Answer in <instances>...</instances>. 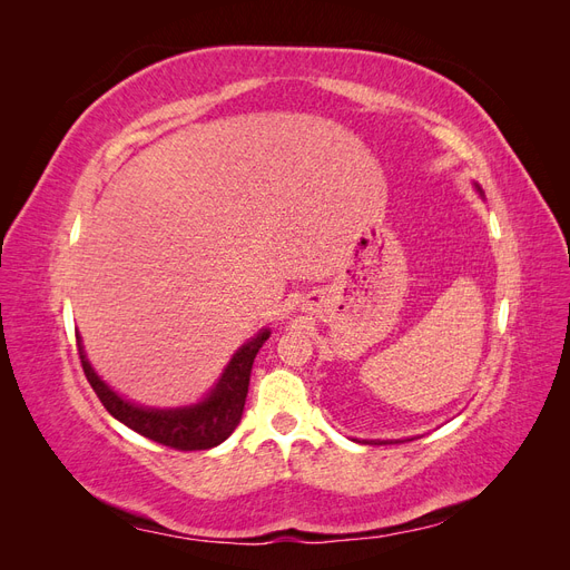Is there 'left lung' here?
I'll use <instances>...</instances> for the list:
<instances>
[{"mask_svg": "<svg viewBox=\"0 0 570 570\" xmlns=\"http://www.w3.org/2000/svg\"><path fill=\"white\" fill-rule=\"evenodd\" d=\"M377 444H383V442H377Z\"/></svg>", "mask_w": 570, "mask_h": 570, "instance_id": "1", "label": "left lung"}]
</instances>
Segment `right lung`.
Wrapping results in <instances>:
<instances>
[{
  "mask_svg": "<svg viewBox=\"0 0 570 570\" xmlns=\"http://www.w3.org/2000/svg\"><path fill=\"white\" fill-rule=\"evenodd\" d=\"M268 335H271L268 331L258 333L233 356L216 390L206 396L202 404L187 406V409H174V411H151V409L124 402L116 392H111L105 383L99 381L97 373L88 364V358L82 354L80 342H78V354H80L85 377H88V383L99 396V402L105 404V409L114 419L126 423L130 430H135V433H140L151 442L170 446V450L199 452V450H212V446L228 440L233 430L237 428L239 419H243L254 356L258 347L268 340Z\"/></svg>",
  "mask_w": 570,
  "mask_h": 570,
  "instance_id": "right-lung-1",
  "label": "right lung"
}]
</instances>
